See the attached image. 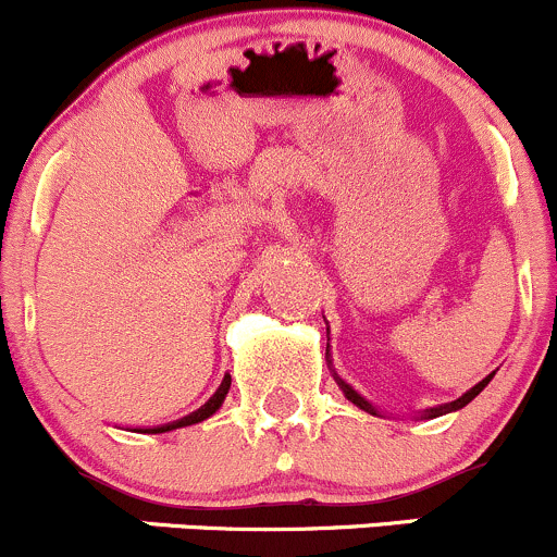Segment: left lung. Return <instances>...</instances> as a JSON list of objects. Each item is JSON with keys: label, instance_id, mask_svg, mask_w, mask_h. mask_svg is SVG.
Here are the masks:
<instances>
[{"label": "left lung", "instance_id": "8db88e82", "mask_svg": "<svg viewBox=\"0 0 557 557\" xmlns=\"http://www.w3.org/2000/svg\"><path fill=\"white\" fill-rule=\"evenodd\" d=\"M327 342H331V338H327ZM325 357H327V368H331V373H333V379H336V384H338V389L344 392V397H347L349 403H355L357 408H362V411H368V413H373V417H382V411H379L376 406H373V403H368L366 397L360 395V392L355 389L352 384H347L344 382L342 376H338L336 371H333V360H331V349H325ZM496 373V371H494ZM494 373H488V376L483 379V382H478L475 386H472V389H467L465 395L461 397H456V400H450V403H443V406H432V408H424V411H419L417 413V419H437V417H446V413H450V411H459V408H465L467 403H472L475 400V397L480 395V392L485 389V386H488V382L491 379H494Z\"/></svg>", "mask_w": 557, "mask_h": 557}]
</instances>
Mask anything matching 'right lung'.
I'll return each instance as SVG.
<instances>
[{"label": "right lung", "instance_id": "1", "mask_svg": "<svg viewBox=\"0 0 557 557\" xmlns=\"http://www.w3.org/2000/svg\"><path fill=\"white\" fill-rule=\"evenodd\" d=\"M230 386H232V376H230V373H226L224 382H221L219 389L213 392V397H210V400L205 403V406L197 408V411H191L189 417H184V419H178V421H168V424H160V426H146V430H138V432H149V435H160V432H171V430H181V426L200 424V421L210 419L215 411H219L221 406H224L226 392H230Z\"/></svg>", "mask_w": 557, "mask_h": 557}]
</instances>
